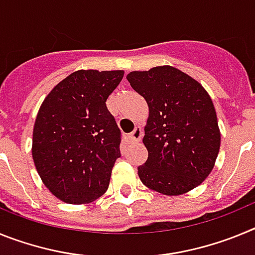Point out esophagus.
<instances>
[{
  "label": "esophagus",
  "instance_id": "34e87169",
  "mask_svg": "<svg viewBox=\"0 0 255 255\" xmlns=\"http://www.w3.org/2000/svg\"><path fill=\"white\" fill-rule=\"evenodd\" d=\"M141 138H143V130L140 128H135L134 131L129 135V141L130 143H138Z\"/></svg>",
  "mask_w": 255,
  "mask_h": 255
}]
</instances>
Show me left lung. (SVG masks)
I'll return each mask as SVG.
<instances>
[{
  "instance_id": "8db88e82",
  "label": "left lung",
  "mask_w": 255,
  "mask_h": 255,
  "mask_svg": "<svg viewBox=\"0 0 255 255\" xmlns=\"http://www.w3.org/2000/svg\"><path fill=\"white\" fill-rule=\"evenodd\" d=\"M126 79L149 108L143 138L148 159L138 167L141 182L171 197L193 190L208 177L220 152L211 97L195 79L168 65L131 71Z\"/></svg>"
}]
</instances>
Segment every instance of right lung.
Masks as SVG:
<instances>
[{
    "label": "right lung",
    "instance_id": "obj_1",
    "mask_svg": "<svg viewBox=\"0 0 255 255\" xmlns=\"http://www.w3.org/2000/svg\"><path fill=\"white\" fill-rule=\"evenodd\" d=\"M124 70H78L40 105L31 154L46 188L69 204H87L106 193L120 157V129L106 106Z\"/></svg>",
    "mask_w": 255,
    "mask_h": 255
}]
</instances>
